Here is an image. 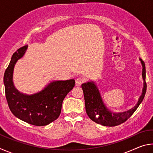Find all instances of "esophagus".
<instances>
[{"instance_id": "34e87169", "label": "esophagus", "mask_w": 153, "mask_h": 153, "mask_svg": "<svg viewBox=\"0 0 153 153\" xmlns=\"http://www.w3.org/2000/svg\"><path fill=\"white\" fill-rule=\"evenodd\" d=\"M86 82V79L84 78V77H78V78L76 79V85L77 86H79V85H81L83 83H84Z\"/></svg>"}]
</instances>
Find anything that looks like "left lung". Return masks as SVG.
<instances>
[{"label": "left lung", "instance_id": "8db88e82", "mask_svg": "<svg viewBox=\"0 0 153 153\" xmlns=\"http://www.w3.org/2000/svg\"><path fill=\"white\" fill-rule=\"evenodd\" d=\"M141 61L142 65V77L144 79V88L142 94L140 97L138 103L134 108L123 113H113L107 109L103 104L101 97L97 87L93 82H88L82 85V88L84 92L86 111L88 117L92 121L102 126L113 127L123 123L132 115L135 111L143 100L146 91V68L144 62Z\"/></svg>", "mask_w": 153, "mask_h": 153}]
</instances>
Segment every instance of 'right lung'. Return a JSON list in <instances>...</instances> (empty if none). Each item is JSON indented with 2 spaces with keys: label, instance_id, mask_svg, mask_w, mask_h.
Returning <instances> with one entry per match:
<instances>
[{
  "label": "right lung",
  "instance_id": "right-lung-1",
  "mask_svg": "<svg viewBox=\"0 0 153 153\" xmlns=\"http://www.w3.org/2000/svg\"><path fill=\"white\" fill-rule=\"evenodd\" d=\"M27 45L21 47L13 55L4 74L5 96L12 113L27 123L44 126L60 115L62 103L75 86L74 79L51 82L42 91L32 95L20 93L13 82V72L17 61L24 56Z\"/></svg>",
  "mask_w": 153,
  "mask_h": 153
}]
</instances>
